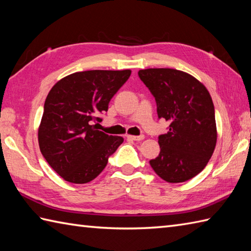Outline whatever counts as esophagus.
Listing matches in <instances>:
<instances>
[{
  "label": "esophagus",
  "mask_w": 251,
  "mask_h": 251,
  "mask_svg": "<svg viewBox=\"0 0 251 251\" xmlns=\"http://www.w3.org/2000/svg\"><path fill=\"white\" fill-rule=\"evenodd\" d=\"M127 138L131 140H135V141H140L145 139V136L141 135V136H132V135H127Z\"/></svg>",
  "instance_id": "esophagus-1"
}]
</instances>
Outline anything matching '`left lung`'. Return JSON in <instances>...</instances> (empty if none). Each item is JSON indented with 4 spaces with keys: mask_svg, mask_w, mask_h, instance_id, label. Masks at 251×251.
<instances>
[{
    "mask_svg": "<svg viewBox=\"0 0 251 251\" xmlns=\"http://www.w3.org/2000/svg\"><path fill=\"white\" fill-rule=\"evenodd\" d=\"M157 104L158 117L169 122L167 134L158 137V156L151 159L154 172L170 183L199 175L215 151L217 125L211 96L191 74L168 68L138 72Z\"/></svg>",
    "mask_w": 251,
    "mask_h": 251,
    "instance_id": "left-lung-1",
    "label": "left lung"
}]
</instances>
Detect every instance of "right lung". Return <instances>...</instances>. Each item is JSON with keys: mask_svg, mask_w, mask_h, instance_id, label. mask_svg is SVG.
I'll return each mask as SVG.
<instances>
[{"mask_svg": "<svg viewBox=\"0 0 251 251\" xmlns=\"http://www.w3.org/2000/svg\"><path fill=\"white\" fill-rule=\"evenodd\" d=\"M128 70H89L59 79L47 95L37 131L42 155L60 177L82 184L94 180L124 139L98 130L100 113L130 76ZM98 123H96V125Z\"/></svg>", "mask_w": 251, "mask_h": 251, "instance_id": "right-lung-1", "label": "right lung"}]
</instances>
